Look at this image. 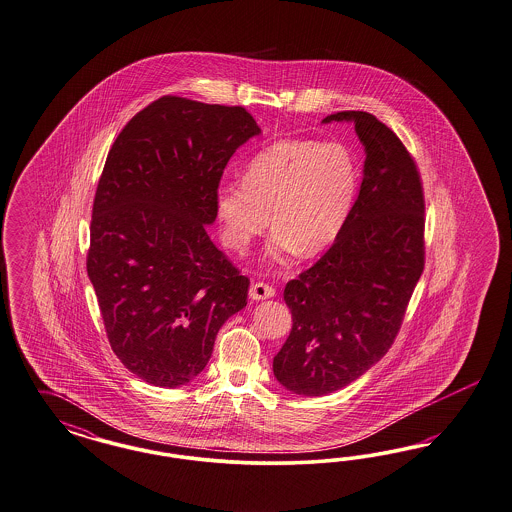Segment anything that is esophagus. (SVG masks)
<instances>
[{"label": "esophagus", "mask_w": 512, "mask_h": 512, "mask_svg": "<svg viewBox=\"0 0 512 512\" xmlns=\"http://www.w3.org/2000/svg\"><path fill=\"white\" fill-rule=\"evenodd\" d=\"M274 295H276V291L268 283L255 282L251 283V287H249V297L253 300L272 299Z\"/></svg>", "instance_id": "1"}]
</instances>
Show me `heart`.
Segmentation results:
<instances>
[{
    "instance_id": "1",
    "label": "heart",
    "mask_w": 512,
    "mask_h": 512,
    "mask_svg": "<svg viewBox=\"0 0 512 512\" xmlns=\"http://www.w3.org/2000/svg\"><path fill=\"white\" fill-rule=\"evenodd\" d=\"M357 164L340 143L282 140L247 160L244 181L221 183L215 215L223 242L244 251L272 223L266 255H318L344 227L357 191Z\"/></svg>"
}]
</instances>
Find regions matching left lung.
<instances>
[{
  "instance_id": "1",
  "label": "left lung",
  "mask_w": 512,
  "mask_h": 512,
  "mask_svg": "<svg viewBox=\"0 0 512 512\" xmlns=\"http://www.w3.org/2000/svg\"><path fill=\"white\" fill-rule=\"evenodd\" d=\"M323 123L353 124L365 164L335 244L283 291L293 329L272 371L304 397L350 386L388 353L423 272L422 181L405 145L365 111Z\"/></svg>"
}]
</instances>
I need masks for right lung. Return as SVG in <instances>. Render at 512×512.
<instances>
[{
  "instance_id": "obj_1",
  "label": "right lung",
  "mask_w": 512,
  "mask_h": 512,
  "mask_svg": "<svg viewBox=\"0 0 512 512\" xmlns=\"http://www.w3.org/2000/svg\"><path fill=\"white\" fill-rule=\"evenodd\" d=\"M261 128L244 107L162 96L126 124L100 177L87 272L111 350L159 388L189 384L249 280L213 246L215 191Z\"/></svg>"
}]
</instances>
